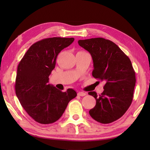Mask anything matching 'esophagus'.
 Wrapping results in <instances>:
<instances>
[{"label":"esophagus","mask_w":150,"mask_h":150,"mask_svg":"<svg viewBox=\"0 0 150 150\" xmlns=\"http://www.w3.org/2000/svg\"><path fill=\"white\" fill-rule=\"evenodd\" d=\"M78 95H79V96H82V97H83V96H85L86 95V93H84V92H82V91H79V92H78Z\"/></svg>","instance_id":"obj_1"}]
</instances>
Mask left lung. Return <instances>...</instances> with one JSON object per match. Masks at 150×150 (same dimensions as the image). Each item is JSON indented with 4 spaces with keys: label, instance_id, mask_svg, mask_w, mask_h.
<instances>
[{
    "label": "left lung",
    "instance_id": "8db88e82",
    "mask_svg": "<svg viewBox=\"0 0 150 150\" xmlns=\"http://www.w3.org/2000/svg\"><path fill=\"white\" fill-rule=\"evenodd\" d=\"M78 43L91 54L93 77L106 82L100 95L88 93L96 100L89 113L102 124L114 122L126 113L133 100L136 78L131 60L117 44L104 38L79 40Z\"/></svg>",
    "mask_w": 150,
    "mask_h": 150
}]
</instances>
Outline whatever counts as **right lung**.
Returning a JSON list of instances; mask_svg holds the SVG:
<instances>
[{
    "label": "right lung",
    "instance_id": "add662e5",
    "mask_svg": "<svg viewBox=\"0 0 150 150\" xmlns=\"http://www.w3.org/2000/svg\"><path fill=\"white\" fill-rule=\"evenodd\" d=\"M74 38H47L34 43L19 62L15 80V93L28 114L40 124L59 120L69 102L77 96L73 89L62 92L48 84L61 50Z\"/></svg>",
    "mask_w": 150,
    "mask_h": 150
}]
</instances>
